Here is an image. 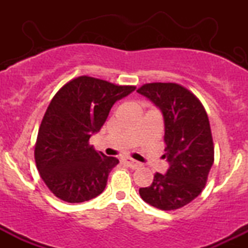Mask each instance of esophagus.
Wrapping results in <instances>:
<instances>
[{
  "label": "esophagus",
  "instance_id": "34e87169",
  "mask_svg": "<svg viewBox=\"0 0 248 248\" xmlns=\"http://www.w3.org/2000/svg\"><path fill=\"white\" fill-rule=\"evenodd\" d=\"M124 163H126L129 168H132V169H136V168L141 167L140 162L132 160V158H126V160H124Z\"/></svg>",
  "mask_w": 248,
  "mask_h": 248
}]
</instances>
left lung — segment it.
I'll return each instance as SVG.
<instances>
[{
  "label": "left lung",
  "instance_id": "1",
  "mask_svg": "<svg viewBox=\"0 0 248 248\" xmlns=\"http://www.w3.org/2000/svg\"><path fill=\"white\" fill-rule=\"evenodd\" d=\"M160 108L164 119L167 173L156 172L152 186L139 190L154 207L171 211L201 195L215 161L205 108L193 93L175 82H150L138 90Z\"/></svg>",
  "mask_w": 248,
  "mask_h": 248
}]
</instances>
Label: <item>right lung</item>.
<instances>
[{"label": "right lung", "mask_w": 248, "mask_h": 248, "mask_svg": "<svg viewBox=\"0 0 248 248\" xmlns=\"http://www.w3.org/2000/svg\"><path fill=\"white\" fill-rule=\"evenodd\" d=\"M135 90L81 76L65 84L51 100L35 146L39 175L50 191L67 203H82L104 191L119 163L90 144L113 105Z\"/></svg>", "instance_id": "add662e5"}]
</instances>
